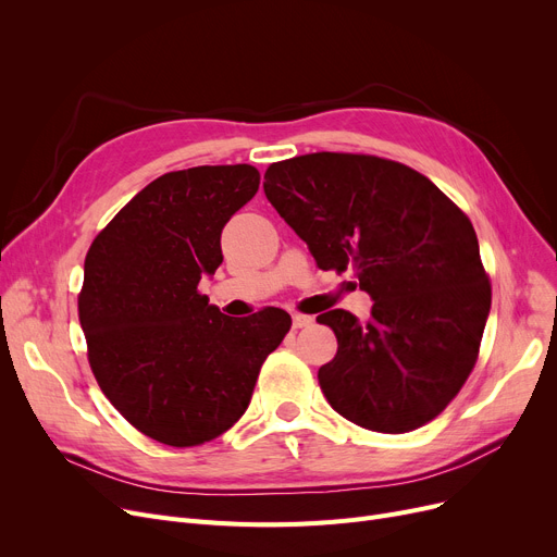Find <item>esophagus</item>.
Segmentation results:
<instances>
[{"label": "esophagus", "instance_id": "esophagus-1", "mask_svg": "<svg viewBox=\"0 0 557 557\" xmlns=\"http://www.w3.org/2000/svg\"><path fill=\"white\" fill-rule=\"evenodd\" d=\"M290 323H294V330H302V327H309L313 323V318L305 315V313H294V318H290Z\"/></svg>", "mask_w": 557, "mask_h": 557}]
</instances>
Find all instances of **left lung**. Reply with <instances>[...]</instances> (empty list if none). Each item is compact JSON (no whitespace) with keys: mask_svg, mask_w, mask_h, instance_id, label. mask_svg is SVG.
I'll list each match as a JSON object with an SVG mask.
<instances>
[{"mask_svg":"<svg viewBox=\"0 0 557 557\" xmlns=\"http://www.w3.org/2000/svg\"><path fill=\"white\" fill-rule=\"evenodd\" d=\"M263 194L318 269L352 267L374 302L363 323L343 309L318 315L338 341L318 370L334 411L382 433L443 413L476 363L492 302L470 219L422 173L374 156L275 162Z\"/></svg>","mask_w":557,"mask_h":557,"instance_id":"left-lung-1","label":"left lung"}]
</instances>
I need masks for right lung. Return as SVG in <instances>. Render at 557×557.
<instances>
[{
  "mask_svg": "<svg viewBox=\"0 0 557 557\" xmlns=\"http://www.w3.org/2000/svg\"><path fill=\"white\" fill-rule=\"evenodd\" d=\"M259 189L250 164L171 171L92 242L78 318L92 372L137 431L169 447L208 443L250 404L290 315L230 318L198 294L221 267V232Z\"/></svg>",
  "mask_w": 557,
  "mask_h": 557,
  "instance_id": "right-lung-1",
  "label": "right lung"
}]
</instances>
